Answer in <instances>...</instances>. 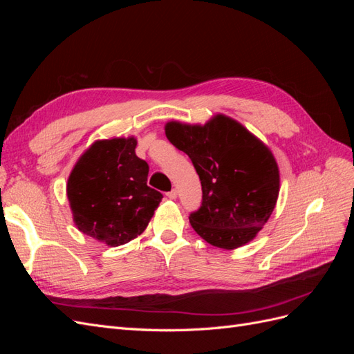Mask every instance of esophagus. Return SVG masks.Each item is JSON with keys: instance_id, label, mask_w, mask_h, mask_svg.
<instances>
[{"instance_id": "esophagus-1", "label": "esophagus", "mask_w": 354, "mask_h": 354, "mask_svg": "<svg viewBox=\"0 0 354 354\" xmlns=\"http://www.w3.org/2000/svg\"><path fill=\"white\" fill-rule=\"evenodd\" d=\"M167 196H168L169 199H176V198H177V190H176V189H173L171 192H168Z\"/></svg>"}]
</instances>
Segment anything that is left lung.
<instances>
[{
    "instance_id": "left-lung-1",
    "label": "left lung",
    "mask_w": 354,
    "mask_h": 354,
    "mask_svg": "<svg viewBox=\"0 0 354 354\" xmlns=\"http://www.w3.org/2000/svg\"><path fill=\"white\" fill-rule=\"evenodd\" d=\"M165 136L190 158L201 180V208L189 217L194 230L223 250L252 241L279 196V168L270 149L221 113L205 125L167 122Z\"/></svg>"
}]
</instances>
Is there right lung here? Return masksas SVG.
<instances>
[{
    "instance_id": "1",
    "label": "right lung",
    "mask_w": 354,
    "mask_h": 354,
    "mask_svg": "<svg viewBox=\"0 0 354 354\" xmlns=\"http://www.w3.org/2000/svg\"><path fill=\"white\" fill-rule=\"evenodd\" d=\"M136 146L134 137L94 142L68 178L75 226L109 246L143 233L162 199L147 186L149 165L136 155Z\"/></svg>"
}]
</instances>
